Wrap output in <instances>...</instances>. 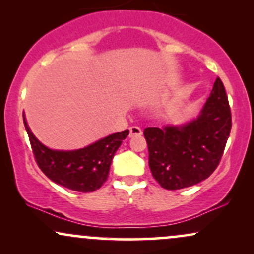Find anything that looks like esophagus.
<instances>
[{"mask_svg":"<svg viewBox=\"0 0 254 254\" xmlns=\"http://www.w3.org/2000/svg\"><path fill=\"white\" fill-rule=\"evenodd\" d=\"M129 131H130L129 137H136V136H141L142 135V130L139 129L138 127H131Z\"/></svg>","mask_w":254,"mask_h":254,"instance_id":"obj_1","label":"esophagus"}]
</instances>
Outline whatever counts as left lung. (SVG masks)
Masks as SVG:
<instances>
[{
  "label": "left lung",
  "mask_w": 254,
  "mask_h": 254,
  "mask_svg": "<svg viewBox=\"0 0 254 254\" xmlns=\"http://www.w3.org/2000/svg\"><path fill=\"white\" fill-rule=\"evenodd\" d=\"M230 130L228 98L217 77L197 119L180 127L144 129L151 174L166 190L203 182L220 164Z\"/></svg>",
  "instance_id": "obj_1"
}]
</instances>
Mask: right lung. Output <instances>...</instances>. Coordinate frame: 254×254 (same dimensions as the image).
Masks as SVG:
<instances>
[{
    "label": "right lung",
    "instance_id": "add662e5",
    "mask_svg": "<svg viewBox=\"0 0 254 254\" xmlns=\"http://www.w3.org/2000/svg\"><path fill=\"white\" fill-rule=\"evenodd\" d=\"M37 165L52 182L77 192H93L101 188L109 177L116 151L129 135V130L113 133L77 150H52L36 138L24 115Z\"/></svg>",
    "mask_w": 254,
    "mask_h": 254
}]
</instances>
